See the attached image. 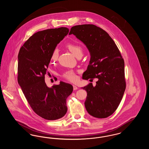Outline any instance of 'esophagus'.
<instances>
[{
  "instance_id": "esophagus-1",
  "label": "esophagus",
  "mask_w": 149,
  "mask_h": 149,
  "mask_svg": "<svg viewBox=\"0 0 149 149\" xmlns=\"http://www.w3.org/2000/svg\"><path fill=\"white\" fill-rule=\"evenodd\" d=\"M78 89V88L77 86H75V85H73V89H74V91L77 90Z\"/></svg>"
}]
</instances>
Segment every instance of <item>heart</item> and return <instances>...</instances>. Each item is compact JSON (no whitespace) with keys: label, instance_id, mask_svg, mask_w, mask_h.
<instances>
[{"label":"heart","instance_id":"1","mask_svg":"<svg viewBox=\"0 0 149 149\" xmlns=\"http://www.w3.org/2000/svg\"><path fill=\"white\" fill-rule=\"evenodd\" d=\"M68 49L70 51L71 53L75 56H77L79 55L83 54V49L82 47L78 45L72 44V43H69L66 45ZM58 57V51L57 49H55L54 50L51 57V60L52 61H56ZM64 77L66 79L69 80H75L76 79V75L72 71H68L64 73Z\"/></svg>","mask_w":149,"mask_h":149}]
</instances>
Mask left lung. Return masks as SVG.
<instances>
[{"label":"left lung","mask_w":149,"mask_h":149,"mask_svg":"<svg viewBox=\"0 0 149 149\" xmlns=\"http://www.w3.org/2000/svg\"><path fill=\"white\" fill-rule=\"evenodd\" d=\"M73 34L83 43L91 55L89 64L83 79L97 78L82 87L87 93L85 108L95 118H107L113 113L122 99L126 89L125 63L112 38L103 29L93 24L71 27Z\"/></svg>","instance_id":"obj_1"}]
</instances>
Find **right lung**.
<instances>
[{
  "label": "right lung",
  "instance_id": "add662e5",
  "mask_svg": "<svg viewBox=\"0 0 149 149\" xmlns=\"http://www.w3.org/2000/svg\"><path fill=\"white\" fill-rule=\"evenodd\" d=\"M69 31L60 27L37 32L24 43L18 56V84L33 111L47 120L64 117L66 99L73 91L71 84L63 81L49 88L45 81L51 55Z\"/></svg>",
  "mask_w": 149,
  "mask_h": 149
}]
</instances>
